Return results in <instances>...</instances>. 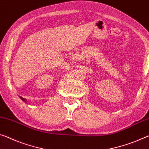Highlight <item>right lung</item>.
Instances as JSON below:
<instances>
[{
  "mask_svg": "<svg viewBox=\"0 0 149 149\" xmlns=\"http://www.w3.org/2000/svg\"><path fill=\"white\" fill-rule=\"evenodd\" d=\"M20 97V99H21V100H22L23 101H24V102H26V100L24 98H23V97Z\"/></svg>",
  "mask_w": 149,
  "mask_h": 149,
  "instance_id": "1",
  "label": "right lung"
}]
</instances>
